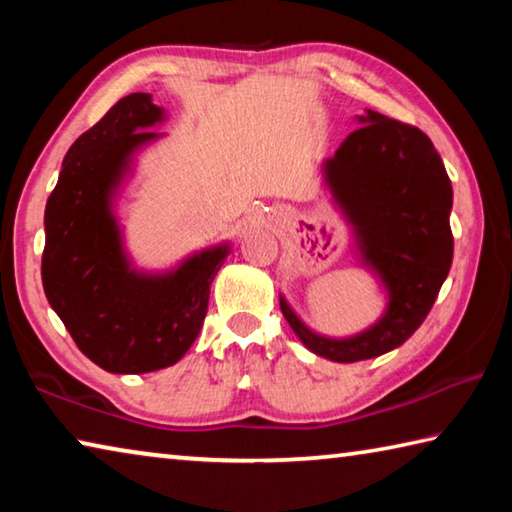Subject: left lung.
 Wrapping results in <instances>:
<instances>
[{
  "mask_svg": "<svg viewBox=\"0 0 512 512\" xmlns=\"http://www.w3.org/2000/svg\"><path fill=\"white\" fill-rule=\"evenodd\" d=\"M325 162V183L348 216L361 259L388 289V309L350 339H327L302 323L280 296V309L307 348L352 363L402 345L422 325L452 268V180L420 128L375 110L359 117Z\"/></svg>",
  "mask_w": 512,
  "mask_h": 512,
  "instance_id": "1",
  "label": "left lung"
}]
</instances>
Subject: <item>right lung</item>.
<instances>
[{"label": "right lung", "instance_id": "obj_1", "mask_svg": "<svg viewBox=\"0 0 512 512\" xmlns=\"http://www.w3.org/2000/svg\"><path fill=\"white\" fill-rule=\"evenodd\" d=\"M164 117L151 94L119 99L63 160L45 207L42 287L74 343L99 368L140 375L173 366L192 348L228 246L187 257L176 271L137 273L121 248L112 196L149 131Z\"/></svg>", "mask_w": 512, "mask_h": 512}]
</instances>
